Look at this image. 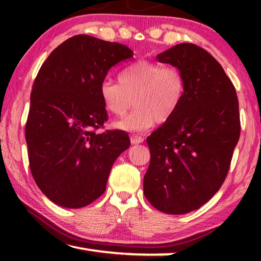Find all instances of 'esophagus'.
<instances>
[{
    "instance_id": "34e87169",
    "label": "esophagus",
    "mask_w": 261,
    "mask_h": 261,
    "mask_svg": "<svg viewBox=\"0 0 261 261\" xmlns=\"http://www.w3.org/2000/svg\"><path fill=\"white\" fill-rule=\"evenodd\" d=\"M130 140H131L132 144H140V143H143V141H144V138H143V137L138 136V135H131Z\"/></svg>"
}]
</instances>
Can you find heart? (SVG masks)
Returning a JSON list of instances; mask_svg holds the SVG:
<instances>
[{
  "label": "heart",
  "mask_w": 261,
  "mask_h": 261,
  "mask_svg": "<svg viewBox=\"0 0 261 261\" xmlns=\"http://www.w3.org/2000/svg\"><path fill=\"white\" fill-rule=\"evenodd\" d=\"M118 79H105L100 95L106 109L117 117L124 116L136 105L134 112L117 123L127 131L141 132L155 122L169 121L187 95V78L176 65L138 61L123 69Z\"/></svg>",
  "instance_id": "b5f03b06"
}]
</instances>
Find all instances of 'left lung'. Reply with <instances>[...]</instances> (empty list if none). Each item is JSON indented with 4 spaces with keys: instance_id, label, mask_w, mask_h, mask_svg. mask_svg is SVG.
Listing matches in <instances>:
<instances>
[{
    "instance_id": "obj_1",
    "label": "left lung",
    "mask_w": 261,
    "mask_h": 261,
    "mask_svg": "<svg viewBox=\"0 0 261 261\" xmlns=\"http://www.w3.org/2000/svg\"><path fill=\"white\" fill-rule=\"evenodd\" d=\"M180 68L187 95L169 121L147 137L151 162L144 193L167 214L198 210L219 191L241 135L233 84L204 48L179 43L156 56Z\"/></svg>"
}]
</instances>
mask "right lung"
Returning <instances> with one entry per match:
<instances>
[{"label":"right lung","mask_w":261,"mask_h":261,"mask_svg":"<svg viewBox=\"0 0 261 261\" xmlns=\"http://www.w3.org/2000/svg\"><path fill=\"white\" fill-rule=\"evenodd\" d=\"M134 56L122 43L78 34L43 62L31 92L25 125L30 169L53 202L67 208L90 205L105 192L114 161L130 146L108 121L100 85L109 69Z\"/></svg>","instance_id":"add662e5"}]
</instances>
